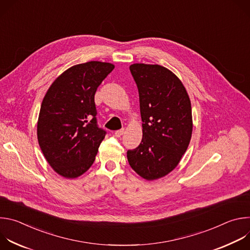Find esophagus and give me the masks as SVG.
I'll return each mask as SVG.
<instances>
[{
    "label": "esophagus",
    "mask_w": 250,
    "mask_h": 250,
    "mask_svg": "<svg viewBox=\"0 0 250 250\" xmlns=\"http://www.w3.org/2000/svg\"><path fill=\"white\" fill-rule=\"evenodd\" d=\"M124 132H125V129H120V130H117V131L115 132V135H116L117 137H121V136L124 134Z\"/></svg>",
    "instance_id": "obj_1"
}]
</instances>
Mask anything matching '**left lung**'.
<instances>
[{"label":"left lung","mask_w":250,"mask_h":250,"mask_svg":"<svg viewBox=\"0 0 250 250\" xmlns=\"http://www.w3.org/2000/svg\"><path fill=\"white\" fill-rule=\"evenodd\" d=\"M129 70L139 94L142 139L126 156L140 177L153 181L174 170L189 146L191 101L181 80L169 69L134 63Z\"/></svg>","instance_id":"8db88e82"}]
</instances>
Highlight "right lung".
Returning <instances> with one entry per match:
<instances>
[{
    "mask_svg": "<svg viewBox=\"0 0 250 250\" xmlns=\"http://www.w3.org/2000/svg\"><path fill=\"white\" fill-rule=\"evenodd\" d=\"M115 65L89 61L65 70L47 90L38 121V140L52 169L74 179L94 163L105 131L97 125L95 93Z\"/></svg>",
    "mask_w": 250,
    "mask_h": 250,
    "instance_id": "right-lung-1",
    "label": "right lung"
}]
</instances>
